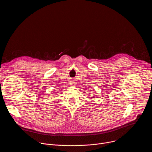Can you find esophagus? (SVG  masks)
Wrapping results in <instances>:
<instances>
[{"mask_svg": "<svg viewBox=\"0 0 152 152\" xmlns=\"http://www.w3.org/2000/svg\"><path fill=\"white\" fill-rule=\"evenodd\" d=\"M75 83L74 82H72V83H71V85H75Z\"/></svg>", "mask_w": 152, "mask_h": 152, "instance_id": "esophagus-1", "label": "esophagus"}]
</instances>
